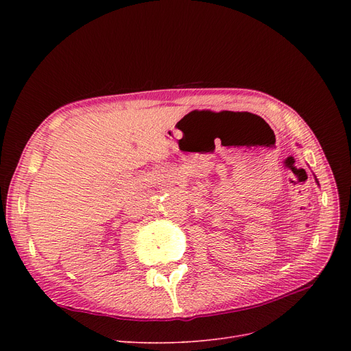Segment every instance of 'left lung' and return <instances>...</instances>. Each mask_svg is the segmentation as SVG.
I'll list each match as a JSON object with an SVG mask.
<instances>
[{
	"mask_svg": "<svg viewBox=\"0 0 351 351\" xmlns=\"http://www.w3.org/2000/svg\"><path fill=\"white\" fill-rule=\"evenodd\" d=\"M317 183H319V182H317Z\"/></svg>",
	"mask_w": 351,
	"mask_h": 351,
	"instance_id": "left-lung-1",
	"label": "left lung"
}]
</instances>
